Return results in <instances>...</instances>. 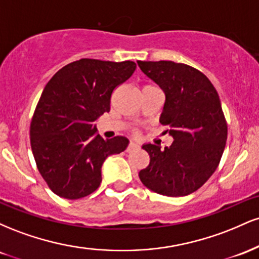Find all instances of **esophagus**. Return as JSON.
<instances>
[{
  "label": "esophagus",
  "mask_w": 259,
  "mask_h": 259,
  "mask_svg": "<svg viewBox=\"0 0 259 259\" xmlns=\"http://www.w3.org/2000/svg\"><path fill=\"white\" fill-rule=\"evenodd\" d=\"M139 147H140V146H139V144H136V142L132 141V142H130L129 145H127L126 151H133V150H135V148H139Z\"/></svg>",
  "instance_id": "34e87169"
}]
</instances>
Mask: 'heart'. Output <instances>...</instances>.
<instances>
[{
	"label": "heart",
	"mask_w": 259,
	"mask_h": 259,
	"mask_svg": "<svg viewBox=\"0 0 259 259\" xmlns=\"http://www.w3.org/2000/svg\"><path fill=\"white\" fill-rule=\"evenodd\" d=\"M147 86H150V85H147ZM135 133H136V132H135Z\"/></svg>",
	"instance_id": "1"
}]
</instances>
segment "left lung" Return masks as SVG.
<instances>
[{
	"mask_svg": "<svg viewBox=\"0 0 259 259\" xmlns=\"http://www.w3.org/2000/svg\"><path fill=\"white\" fill-rule=\"evenodd\" d=\"M140 69L165 94L160 124L173 136L171 146L160 150L144 145L150 163L140 170L145 186L159 195L195 192L215 171L224 152L228 125L218 92L194 67L171 61H138Z\"/></svg>",
	"mask_w": 259,
	"mask_h": 259,
	"instance_id": "8db88e82",
	"label": "left lung"
}]
</instances>
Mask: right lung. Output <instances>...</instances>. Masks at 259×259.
Wrapping results in <instances>:
<instances>
[{
	"instance_id": "right-lung-1",
	"label": "right lung",
	"mask_w": 259,
	"mask_h": 259,
	"mask_svg": "<svg viewBox=\"0 0 259 259\" xmlns=\"http://www.w3.org/2000/svg\"><path fill=\"white\" fill-rule=\"evenodd\" d=\"M135 68L132 61L82 58L45 86L31 119L30 145L41 177L59 197L78 200L96 191L105 159L126 148V138L103 140L94 121L109 112L113 91Z\"/></svg>"
}]
</instances>
